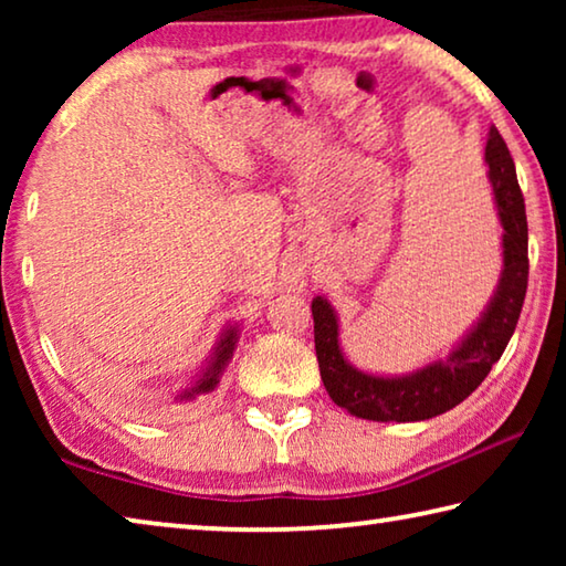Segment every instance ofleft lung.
<instances>
[{"label": "left lung", "mask_w": 566, "mask_h": 566, "mask_svg": "<svg viewBox=\"0 0 566 566\" xmlns=\"http://www.w3.org/2000/svg\"><path fill=\"white\" fill-rule=\"evenodd\" d=\"M484 161L490 167L496 214L502 222V276L490 306L467 334L462 344L449 352L442 361L427 364L424 369L407 377H375L354 369L339 349V324L332 304L317 296L312 302L314 349H317L319 375L332 401L349 415L371 421H421L444 415L464 401L490 375L492 364L502 357L520 322L530 256H526V209L524 195L516 181L514 159L506 142L494 127L484 147Z\"/></svg>", "instance_id": "1"}]
</instances>
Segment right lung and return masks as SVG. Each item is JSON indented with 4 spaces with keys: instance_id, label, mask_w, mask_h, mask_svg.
I'll list each match as a JSON object with an SVG mask.
<instances>
[{
    "instance_id": "add662e5",
    "label": "right lung",
    "mask_w": 566,
    "mask_h": 566,
    "mask_svg": "<svg viewBox=\"0 0 566 566\" xmlns=\"http://www.w3.org/2000/svg\"><path fill=\"white\" fill-rule=\"evenodd\" d=\"M234 344H237V329L229 327L224 332V337L219 339L217 352H214V359L209 361V367H207V371L202 375V379H199L191 389H187L185 395H181V399H191V397H197V395H205V391H212L217 387L219 375H222V369L227 367V361L232 359Z\"/></svg>"
}]
</instances>
